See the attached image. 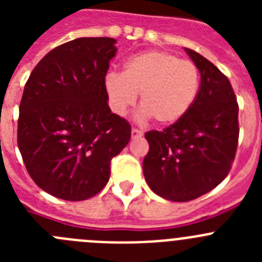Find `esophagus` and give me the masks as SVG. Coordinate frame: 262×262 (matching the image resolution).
I'll list each match as a JSON object with an SVG mask.
<instances>
[{
    "label": "esophagus",
    "instance_id": "1",
    "mask_svg": "<svg viewBox=\"0 0 262 262\" xmlns=\"http://www.w3.org/2000/svg\"><path fill=\"white\" fill-rule=\"evenodd\" d=\"M131 135H133V138H134V139H136V138H142V136H143V133H142V131H140V129H138V128H133V129H131Z\"/></svg>",
    "mask_w": 262,
    "mask_h": 262
}]
</instances>
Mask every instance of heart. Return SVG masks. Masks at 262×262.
<instances>
[{
	"mask_svg": "<svg viewBox=\"0 0 262 262\" xmlns=\"http://www.w3.org/2000/svg\"><path fill=\"white\" fill-rule=\"evenodd\" d=\"M201 75L194 62L173 53L149 50L126 60L123 75L108 72L103 80L111 110L124 115L140 93V119L172 124L181 119L195 102Z\"/></svg>",
	"mask_w": 262,
	"mask_h": 262,
	"instance_id": "b5f03b06",
	"label": "heart"
}]
</instances>
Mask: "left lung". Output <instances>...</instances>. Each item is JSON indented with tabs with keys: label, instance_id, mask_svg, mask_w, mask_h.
<instances>
[{
	"label": "left lung",
	"instance_id": "1",
	"mask_svg": "<svg viewBox=\"0 0 262 262\" xmlns=\"http://www.w3.org/2000/svg\"><path fill=\"white\" fill-rule=\"evenodd\" d=\"M201 73L200 92L186 114L163 131L145 134L148 186L173 202H187L223 181L239 140V105L230 80L211 61L185 48Z\"/></svg>",
	"mask_w": 262,
	"mask_h": 262
}]
</instances>
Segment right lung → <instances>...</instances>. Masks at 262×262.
I'll use <instances>...</instances> for the list:
<instances>
[{"mask_svg":"<svg viewBox=\"0 0 262 262\" xmlns=\"http://www.w3.org/2000/svg\"><path fill=\"white\" fill-rule=\"evenodd\" d=\"M115 43H64L36 64L25 85L18 148L34 182L60 200L98 194L110 178L111 159L131 139V126L111 113L103 86Z\"/></svg>","mask_w":262,"mask_h":262,"instance_id":"add662e5","label":"right lung"}]
</instances>
